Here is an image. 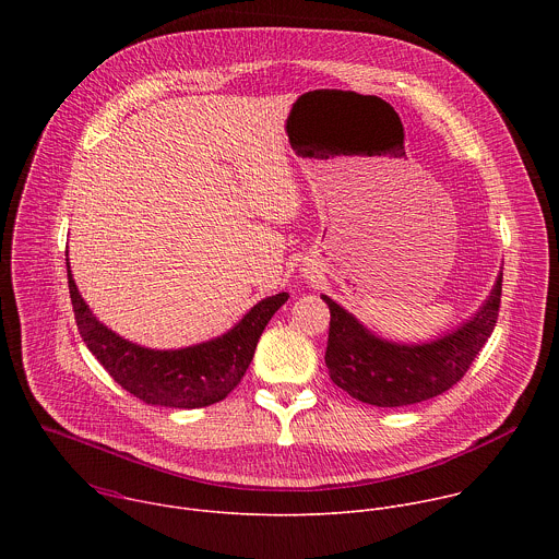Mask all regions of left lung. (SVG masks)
I'll return each mask as SVG.
<instances>
[{"label":"left lung","instance_id":"1","mask_svg":"<svg viewBox=\"0 0 559 559\" xmlns=\"http://www.w3.org/2000/svg\"><path fill=\"white\" fill-rule=\"evenodd\" d=\"M502 274L471 321L431 343L403 345L373 336L358 318L321 296L332 313L325 365L336 386L373 407L429 401L462 380L489 341L500 311Z\"/></svg>","mask_w":559,"mask_h":559}]
</instances>
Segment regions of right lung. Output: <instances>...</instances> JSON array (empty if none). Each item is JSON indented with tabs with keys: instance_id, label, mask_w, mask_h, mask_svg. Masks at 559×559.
I'll return each mask as SVG.
<instances>
[{
	"instance_id": "1",
	"label": "right lung",
	"mask_w": 559,
	"mask_h": 559,
	"mask_svg": "<svg viewBox=\"0 0 559 559\" xmlns=\"http://www.w3.org/2000/svg\"><path fill=\"white\" fill-rule=\"evenodd\" d=\"M68 257V250H66ZM68 267V289L76 330L104 369L145 405L197 409L214 405L241 382L270 318L289 298L287 292L263 298L229 332L183 349H147L97 321L79 294Z\"/></svg>"
}]
</instances>
